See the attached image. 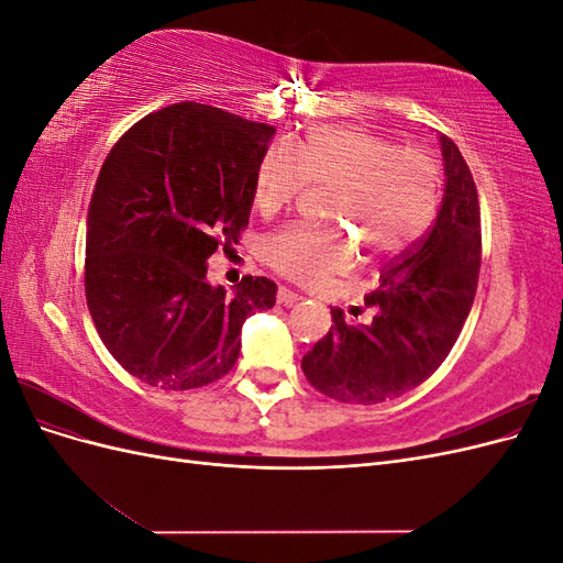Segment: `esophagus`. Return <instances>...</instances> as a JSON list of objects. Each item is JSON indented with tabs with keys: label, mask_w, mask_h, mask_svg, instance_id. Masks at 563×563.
<instances>
[{
	"label": "esophagus",
	"mask_w": 563,
	"mask_h": 563,
	"mask_svg": "<svg viewBox=\"0 0 563 563\" xmlns=\"http://www.w3.org/2000/svg\"><path fill=\"white\" fill-rule=\"evenodd\" d=\"M277 300H279L282 305H294V302H298V300H300V296H298V294H294L291 288L282 286V288H279V294H277Z\"/></svg>",
	"instance_id": "esophagus-1"
}]
</instances>
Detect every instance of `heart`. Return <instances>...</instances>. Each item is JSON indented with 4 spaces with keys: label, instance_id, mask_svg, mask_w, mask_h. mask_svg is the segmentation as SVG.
<instances>
[{
    "label": "heart",
    "instance_id": "b5f03b06",
    "mask_svg": "<svg viewBox=\"0 0 563 563\" xmlns=\"http://www.w3.org/2000/svg\"><path fill=\"white\" fill-rule=\"evenodd\" d=\"M308 183L333 187L329 220L347 225L371 255H391L430 228L441 174L437 159L422 147H397L360 126H321L294 150L267 152L255 176V203L263 213H275ZM263 258L286 279L314 286L350 269L356 246L338 225H288L263 242Z\"/></svg>",
    "mask_w": 563,
    "mask_h": 563
}]
</instances>
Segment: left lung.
Returning a JSON list of instances; mask_svg holds the SVG:
<instances>
[{"label": "left lung", "mask_w": 563, "mask_h": 563, "mask_svg": "<svg viewBox=\"0 0 563 563\" xmlns=\"http://www.w3.org/2000/svg\"><path fill=\"white\" fill-rule=\"evenodd\" d=\"M446 187L428 234L395 255L366 294L371 323L333 308V327L302 356L314 389L343 404H383L444 364L472 310L482 267L479 195L457 145L441 135Z\"/></svg>", "instance_id": "obj_1"}]
</instances>
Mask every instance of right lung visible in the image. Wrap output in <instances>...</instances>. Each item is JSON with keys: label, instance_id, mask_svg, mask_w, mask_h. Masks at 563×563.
Listing matches in <instances>:
<instances>
[{"label": "right lung", "instance_id": "obj_1", "mask_svg": "<svg viewBox=\"0 0 563 563\" xmlns=\"http://www.w3.org/2000/svg\"><path fill=\"white\" fill-rule=\"evenodd\" d=\"M275 126L176 103L135 122L100 168L87 218L84 291L108 352L139 380L195 389L232 371L249 314L277 284L244 277L230 296L207 261L240 244Z\"/></svg>", "mask_w": 563, "mask_h": 563}]
</instances>
